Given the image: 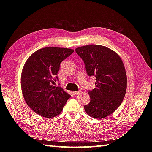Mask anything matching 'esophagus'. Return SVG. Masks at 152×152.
Masks as SVG:
<instances>
[{
    "label": "esophagus",
    "instance_id": "34e87169",
    "mask_svg": "<svg viewBox=\"0 0 152 152\" xmlns=\"http://www.w3.org/2000/svg\"><path fill=\"white\" fill-rule=\"evenodd\" d=\"M80 92H81V91H74L73 92V94L74 95H78L79 93H80Z\"/></svg>",
    "mask_w": 152,
    "mask_h": 152
}]
</instances>
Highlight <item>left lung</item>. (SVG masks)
I'll return each instance as SVG.
<instances>
[{"mask_svg":"<svg viewBox=\"0 0 152 152\" xmlns=\"http://www.w3.org/2000/svg\"><path fill=\"white\" fill-rule=\"evenodd\" d=\"M85 64L89 76H95V88L89 90L90 102L84 106L89 116L102 119L112 114L123 101L127 75L120 57L101 45L91 44L75 50Z\"/></svg>","mask_w":152,"mask_h":152,"instance_id":"obj_1","label":"left lung"}]
</instances>
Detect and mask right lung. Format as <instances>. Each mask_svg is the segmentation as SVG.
I'll use <instances>...</instances> for the list:
<instances>
[{
    "label": "right lung",
    "instance_id": "right-lung-1",
    "mask_svg": "<svg viewBox=\"0 0 152 152\" xmlns=\"http://www.w3.org/2000/svg\"><path fill=\"white\" fill-rule=\"evenodd\" d=\"M73 52L69 48L47 47L35 51L25 63L21 78L23 95L38 115L48 118L57 116L70 99L63 88L53 85L59 80L60 64Z\"/></svg>",
    "mask_w": 152,
    "mask_h": 152
}]
</instances>
